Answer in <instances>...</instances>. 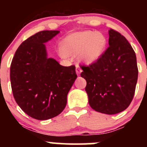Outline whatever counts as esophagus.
<instances>
[{
  "mask_svg": "<svg viewBox=\"0 0 147 147\" xmlns=\"http://www.w3.org/2000/svg\"><path fill=\"white\" fill-rule=\"evenodd\" d=\"M82 72V68H81L79 65H77V66H76V73L79 75H80V73Z\"/></svg>",
  "mask_w": 147,
  "mask_h": 147,
  "instance_id": "34e87169",
  "label": "esophagus"
}]
</instances>
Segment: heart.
Listing matches in <instances>:
<instances>
[{
  "label": "heart",
  "instance_id": "1",
  "mask_svg": "<svg viewBox=\"0 0 147 147\" xmlns=\"http://www.w3.org/2000/svg\"><path fill=\"white\" fill-rule=\"evenodd\" d=\"M107 41L98 32L86 30L69 34L63 40L61 50L63 56L79 54V59L86 64L93 63L105 52Z\"/></svg>",
  "mask_w": 147,
  "mask_h": 147
}]
</instances>
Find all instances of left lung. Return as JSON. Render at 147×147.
Here are the masks:
<instances>
[{
    "label": "left lung",
    "mask_w": 147,
    "mask_h": 147,
    "mask_svg": "<svg viewBox=\"0 0 147 147\" xmlns=\"http://www.w3.org/2000/svg\"><path fill=\"white\" fill-rule=\"evenodd\" d=\"M109 48L95 63L84 66L81 77L86 81V92L93 110L113 115L127 109L138 81L134 50L124 36L109 30Z\"/></svg>",
    "instance_id": "1"
}]
</instances>
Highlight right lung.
I'll list each match as a JSON object with an SVG mask.
<instances>
[{
    "label": "right lung",
    "mask_w": 147,
    "mask_h": 147,
    "mask_svg": "<svg viewBox=\"0 0 147 147\" xmlns=\"http://www.w3.org/2000/svg\"><path fill=\"white\" fill-rule=\"evenodd\" d=\"M45 30L29 37L15 52L10 81L15 101L30 117L46 120L59 115L77 76L75 66L65 67L48 58L45 43L59 33Z\"/></svg>",
    "instance_id": "add662e5"
}]
</instances>
